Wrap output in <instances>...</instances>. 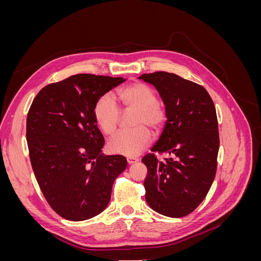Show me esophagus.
<instances>
[{
    "label": "esophagus",
    "instance_id": "34e87169",
    "mask_svg": "<svg viewBox=\"0 0 261 261\" xmlns=\"http://www.w3.org/2000/svg\"><path fill=\"white\" fill-rule=\"evenodd\" d=\"M138 161H139L138 158H134V156H128L127 158V163L128 164H134V163H136Z\"/></svg>",
    "mask_w": 261,
    "mask_h": 261
}]
</instances>
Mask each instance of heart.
<instances>
[{"instance_id": "heart-1", "label": "heart", "mask_w": 261, "mask_h": 261, "mask_svg": "<svg viewBox=\"0 0 261 261\" xmlns=\"http://www.w3.org/2000/svg\"><path fill=\"white\" fill-rule=\"evenodd\" d=\"M121 108L133 115L132 124L135 128L120 132L109 141L110 151L127 156H135L151 143V134L159 133L165 121V111L158 102L156 94L145 83H133L123 87L116 93ZM93 115L100 129L106 135H112L121 121V110L110 94L99 98L93 109Z\"/></svg>"}]
</instances>
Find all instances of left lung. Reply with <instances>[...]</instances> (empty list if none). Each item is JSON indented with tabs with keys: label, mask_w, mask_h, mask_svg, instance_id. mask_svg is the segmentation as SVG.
<instances>
[{
	"label": "left lung",
	"mask_w": 261,
	"mask_h": 261,
	"mask_svg": "<svg viewBox=\"0 0 261 261\" xmlns=\"http://www.w3.org/2000/svg\"><path fill=\"white\" fill-rule=\"evenodd\" d=\"M138 78L159 91L168 117L152 153L143 158L147 203L160 215L185 217L201 203L216 176L220 139L215 105L202 86L178 75L155 72ZM153 152L171 158L162 163Z\"/></svg>",
	"instance_id": "obj_1"
}]
</instances>
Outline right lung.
<instances>
[{"instance_id": "1", "label": "right lung", "mask_w": 261, "mask_h": 261, "mask_svg": "<svg viewBox=\"0 0 261 261\" xmlns=\"http://www.w3.org/2000/svg\"><path fill=\"white\" fill-rule=\"evenodd\" d=\"M122 77L77 74L39 91L27 115L31 167L44 198L59 216L84 221L103 211L123 155H105V138L93 115L100 97Z\"/></svg>"}]
</instances>
